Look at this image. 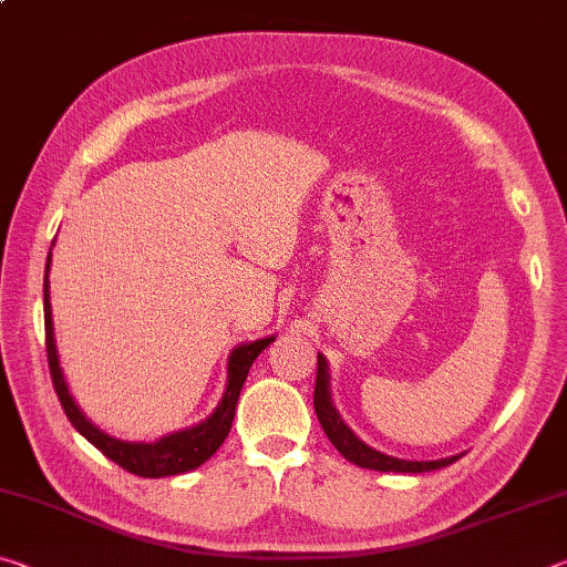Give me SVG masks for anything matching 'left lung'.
Wrapping results in <instances>:
<instances>
[{
	"label": "left lung",
	"mask_w": 567,
	"mask_h": 567,
	"mask_svg": "<svg viewBox=\"0 0 567 567\" xmlns=\"http://www.w3.org/2000/svg\"><path fill=\"white\" fill-rule=\"evenodd\" d=\"M315 412H318V420L324 430V435L330 437V443L340 450L344 460L350 463L368 467V470H380V473H430V470H440L445 465H453L460 455L443 457V460H400L380 453V450H372L364 445L362 440L352 433V430L344 425L340 412L332 405L330 395V368L328 360L318 354V380H315Z\"/></svg>",
	"instance_id": "8db88e82"
}]
</instances>
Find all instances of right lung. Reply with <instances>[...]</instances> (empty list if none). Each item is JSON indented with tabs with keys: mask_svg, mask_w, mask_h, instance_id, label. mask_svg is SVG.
I'll return each mask as SVG.
<instances>
[{
	"mask_svg": "<svg viewBox=\"0 0 567 567\" xmlns=\"http://www.w3.org/2000/svg\"><path fill=\"white\" fill-rule=\"evenodd\" d=\"M50 262H52V249L50 255H47V267H44L47 360H50V375H52V385L56 390V398H60L64 415L70 417L74 430H80V435L87 437L102 455H107L112 460V463H117L120 467L127 470V473H134L140 477L179 475L207 463V460L217 453V447L225 443L229 427H233L235 408H237L239 392H243L249 368H252L257 354H260L275 338L239 344V348L229 352L225 395L219 400L217 410L205 422H199L195 427L179 430V433L159 437L157 443H124V440L112 437L107 433H102L100 427H94L92 422L82 415V410L74 405L70 390H66L60 358H56V344H54V324H52V305H50Z\"/></svg>",
	"mask_w": 567,
	"mask_h": 567,
	"instance_id": "right-lung-1",
	"label": "right lung"
}]
</instances>
